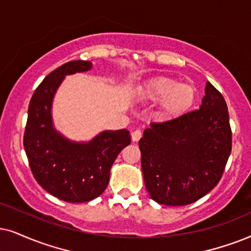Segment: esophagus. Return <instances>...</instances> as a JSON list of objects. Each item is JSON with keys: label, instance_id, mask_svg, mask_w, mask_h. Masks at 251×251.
Listing matches in <instances>:
<instances>
[{"label": "esophagus", "instance_id": "obj_1", "mask_svg": "<svg viewBox=\"0 0 251 251\" xmlns=\"http://www.w3.org/2000/svg\"><path fill=\"white\" fill-rule=\"evenodd\" d=\"M142 136V133L139 131V129H136V131H134L132 133V141L133 142H136L140 140V138Z\"/></svg>", "mask_w": 251, "mask_h": 251}]
</instances>
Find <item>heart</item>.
Returning a JSON list of instances; mask_svg holds the SVG:
<instances>
[{
  "mask_svg": "<svg viewBox=\"0 0 251 251\" xmlns=\"http://www.w3.org/2000/svg\"><path fill=\"white\" fill-rule=\"evenodd\" d=\"M197 88L192 83H179L175 78L157 76L135 89V97L146 103H158L161 119H175L185 115L195 105Z\"/></svg>",
  "mask_w": 251,
  "mask_h": 251,
  "instance_id": "obj_1",
  "label": "heart"
}]
</instances>
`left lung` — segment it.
<instances>
[{
	"label": "left lung",
	"mask_w": 251,
	"mask_h": 251,
	"mask_svg": "<svg viewBox=\"0 0 251 251\" xmlns=\"http://www.w3.org/2000/svg\"><path fill=\"white\" fill-rule=\"evenodd\" d=\"M139 147L145 185L153 201L184 206L201 199L217 186L231 151L223 95L207 82L199 110L151 123Z\"/></svg>",
	"instance_id": "left-lung-1"
}]
</instances>
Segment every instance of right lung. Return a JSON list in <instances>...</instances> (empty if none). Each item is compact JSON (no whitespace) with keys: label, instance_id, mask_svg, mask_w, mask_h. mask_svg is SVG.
<instances>
[{"label":"right lung","instance_id":"1","mask_svg":"<svg viewBox=\"0 0 251 251\" xmlns=\"http://www.w3.org/2000/svg\"><path fill=\"white\" fill-rule=\"evenodd\" d=\"M93 63L69 61L44 78L27 111L24 148L34 178L61 201L85 202L105 191L118 154L131 144L127 129L103 131L89 141H73L54 127L53 100L67 75L88 72Z\"/></svg>","mask_w":251,"mask_h":251}]
</instances>
